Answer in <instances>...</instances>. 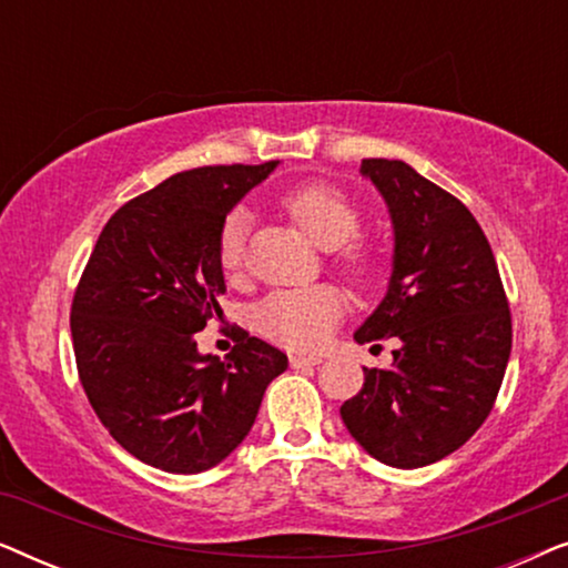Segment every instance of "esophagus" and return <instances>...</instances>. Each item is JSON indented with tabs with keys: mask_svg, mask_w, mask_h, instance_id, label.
<instances>
[{
	"mask_svg": "<svg viewBox=\"0 0 568 568\" xmlns=\"http://www.w3.org/2000/svg\"><path fill=\"white\" fill-rule=\"evenodd\" d=\"M290 364H292L294 369L315 367V364H321V356H300V354H294V356H290Z\"/></svg>",
	"mask_w": 568,
	"mask_h": 568,
	"instance_id": "esophagus-1",
	"label": "esophagus"
}]
</instances>
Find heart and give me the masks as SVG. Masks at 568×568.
I'll use <instances>...</instances> for the list:
<instances>
[{
  "instance_id": "b5f03b06",
  "label": "heart",
  "mask_w": 568,
  "mask_h": 568,
  "mask_svg": "<svg viewBox=\"0 0 568 568\" xmlns=\"http://www.w3.org/2000/svg\"><path fill=\"white\" fill-rule=\"evenodd\" d=\"M292 222L323 251H336V263L348 276L369 274V253L362 245L348 243L359 232V212L354 201L328 183H302L282 201ZM247 214L232 212L220 230L216 258L224 274H240L245 261ZM344 315V300L331 286L274 292L255 307V328L276 344L297 352L317 348Z\"/></svg>"
}]
</instances>
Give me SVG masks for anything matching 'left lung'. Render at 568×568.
<instances>
[{
  "mask_svg": "<svg viewBox=\"0 0 568 568\" xmlns=\"http://www.w3.org/2000/svg\"><path fill=\"white\" fill-rule=\"evenodd\" d=\"M362 175L383 193L395 251L387 294L354 338L400 346L393 367H364L341 418L375 460L424 468L463 447L491 414L511 352L509 302L463 201L400 160H362Z\"/></svg>",
  "mask_w": 568,
  "mask_h": 568,
  "instance_id": "obj_1",
  "label": "left lung"
}]
</instances>
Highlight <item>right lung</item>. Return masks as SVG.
I'll return each instance as SVG.
<instances>
[{
	"label": "right lung",
	"instance_id": "obj_1",
	"mask_svg": "<svg viewBox=\"0 0 568 568\" xmlns=\"http://www.w3.org/2000/svg\"><path fill=\"white\" fill-rule=\"evenodd\" d=\"M276 165L193 168L131 199L108 220L77 284L69 325L80 383L111 437L152 468L222 463L290 364L243 328L224 362L196 348L227 292L216 258L222 224Z\"/></svg>",
	"mask_w": 568,
	"mask_h": 568
}]
</instances>
